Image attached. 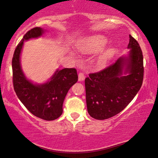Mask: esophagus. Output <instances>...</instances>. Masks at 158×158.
Returning a JSON list of instances; mask_svg holds the SVG:
<instances>
[{
  "mask_svg": "<svg viewBox=\"0 0 158 158\" xmlns=\"http://www.w3.org/2000/svg\"><path fill=\"white\" fill-rule=\"evenodd\" d=\"M84 80H85V75L83 73H80L78 75V81H83Z\"/></svg>",
  "mask_w": 158,
  "mask_h": 158,
  "instance_id": "obj_1",
  "label": "esophagus"
}]
</instances>
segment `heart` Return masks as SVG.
<instances>
[{
	"label": "heart",
	"mask_w": 158,
	"mask_h": 158,
	"mask_svg": "<svg viewBox=\"0 0 158 158\" xmlns=\"http://www.w3.org/2000/svg\"><path fill=\"white\" fill-rule=\"evenodd\" d=\"M108 43L106 37L103 35H96L81 40L77 42L76 47L80 52L83 53H94L101 50ZM116 52L114 47H110L101 54L97 59L96 64L98 67H103L106 64ZM70 55H75V53L70 51Z\"/></svg>",
	"instance_id": "obj_1"
}]
</instances>
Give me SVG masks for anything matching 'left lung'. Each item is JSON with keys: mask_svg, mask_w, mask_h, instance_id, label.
<instances>
[{"mask_svg": "<svg viewBox=\"0 0 158 158\" xmlns=\"http://www.w3.org/2000/svg\"><path fill=\"white\" fill-rule=\"evenodd\" d=\"M129 49L115 63L92 73L85 80L89 115L98 120L120 113L132 101L143 81V56L139 44L129 35Z\"/></svg>", "mask_w": 158, "mask_h": 158, "instance_id": "1", "label": "left lung"}]
</instances>
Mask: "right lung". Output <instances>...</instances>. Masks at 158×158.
<instances>
[{
    "mask_svg": "<svg viewBox=\"0 0 158 158\" xmlns=\"http://www.w3.org/2000/svg\"><path fill=\"white\" fill-rule=\"evenodd\" d=\"M47 30L35 27L23 36L15 49L12 60L13 82L21 102L36 117L47 121L57 119L62 115V105L70 88L77 81L75 68L57 69L48 81L35 83L26 76L21 64L23 42L43 36Z\"/></svg>",
    "mask_w": 158,
    "mask_h": 158,
    "instance_id": "add662e5",
    "label": "right lung"
}]
</instances>
